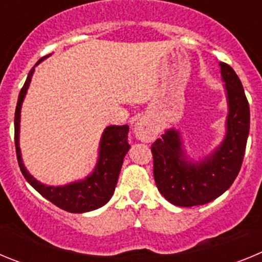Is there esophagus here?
Segmentation results:
<instances>
[{"label": "esophagus", "instance_id": "obj_1", "mask_svg": "<svg viewBox=\"0 0 262 262\" xmlns=\"http://www.w3.org/2000/svg\"><path fill=\"white\" fill-rule=\"evenodd\" d=\"M134 135L140 142L151 143L156 138V129H155V126L151 122H148L147 119L142 118L134 126Z\"/></svg>", "mask_w": 262, "mask_h": 262}]
</instances>
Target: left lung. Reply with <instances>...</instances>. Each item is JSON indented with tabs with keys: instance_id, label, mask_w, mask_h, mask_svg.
Here are the masks:
<instances>
[{
	"instance_id": "obj_1",
	"label": "left lung",
	"mask_w": 262,
	"mask_h": 262,
	"mask_svg": "<svg viewBox=\"0 0 262 262\" xmlns=\"http://www.w3.org/2000/svg\"><path fill=\"white\" fill-rule=\"evenodd\" d=\"M226 82L228 117L226 138L200 163L187 160L180 133L168 129L152 144L154 177L165 200L193 207L209 203L233 184L242 168L249 134V103L242 81L226 62H219Z\"/></svg>"
}]
</instances>
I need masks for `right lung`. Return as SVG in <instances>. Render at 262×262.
Segmentation results:
<instances>
[{"label":"right lung","mask_w":262,"mask_h":262,"mask_svg":"<svg viewBox=\"0 0 262 262\" xmlns=\"http://www.w3.org/2000/svg\"><path fill=\"white\" fill-rule=\"evenodd\" d=\"M46 57L47 56L41 57L35 66H38ZM32 73H34V68L30 71L26 82L20 89L17 107H15V117H14V142H15L18 164H19L23 177L26 178V181L39 194L45 196L46 200L68 212H88L102 207L114 194L123 159L129 149L128 140H127L128 126L124 124V126L106 127L101 138V143H99V157L96 169L85 180L72 182L64 186H47V185L40 184L25 168L19 149L20 107L29 89Z\"/></svg>","instance_id":"add662e5"}]
</instances>
